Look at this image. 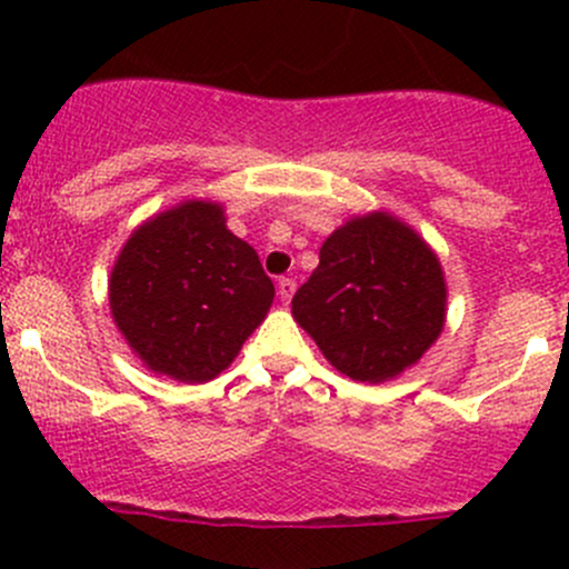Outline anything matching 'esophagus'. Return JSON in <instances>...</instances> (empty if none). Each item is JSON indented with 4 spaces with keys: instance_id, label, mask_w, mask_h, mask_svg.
I'll return each mask as SVG.
<instances>
[{
    "instance_id": "34e87169",
    "label": "esophagus",
    "mask_w": 569,
    "mask_h": 569,
    "mask_svg": "<svg viewBox=\"0 0 569 569\" xmlns=\"http://www.w3.org/2000/svg\"><path fill=\"white\" fill-rule=\"evenodd\" d=\"M295 291H297L295 280H291V278H280V280H278V295H280V300L291 302V297H295Z\"/></svg>"
}]
</instances>
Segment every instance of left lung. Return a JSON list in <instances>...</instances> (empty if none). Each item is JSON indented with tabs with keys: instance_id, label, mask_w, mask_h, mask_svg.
Wrapping results in <instances>:
<instances>
[{
	"instance_id": "obj_1",
	"label": "left lung",
	"mask_w": 569,
	"mask_h": 569,
	"mask_svg": "<svg viewBox=\"0 0 569 569\" xmlns=\"http://www.w3.org/2000/svg\"><path fill=\"white\" fill-rule=\"evenodd\" d=\"M291 313L341 375L393 380L443 330V269L410 226L371 211L327 237Z\"/></svg>"
}]
</instances>
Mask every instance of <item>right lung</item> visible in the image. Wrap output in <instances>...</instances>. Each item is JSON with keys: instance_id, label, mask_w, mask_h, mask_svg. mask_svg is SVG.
Wrapping results in <instances>:
<instances>
[{"instance_id": "right-lung-1", "label": "right lung", "mask_w": 569, "mask_h": 569, "mask_svg": "<svg viewBox=\"0 0 569 569\" xmlns=\"http://www.w3.org/2000/svg\"><path fill=\"white\" fill-rule=\"evenodd\" d=\"M272 297L258 252L211 200H183L142 222L109 278V308L131 352L178 382L228 369Z\"/></svg>"}]
</instances>
